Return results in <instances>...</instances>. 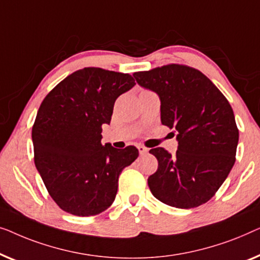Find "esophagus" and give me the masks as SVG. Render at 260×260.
Returning <instances> with one entry per match:
<instances>
[{"label": "esophagus", "instance_id": "esophagus-1", "mask_svg": "<svg viewBox=\"0 0 260 260\" xmlns=\"http://www.w3.org/2000/svg\"><path fill=\"white\" fill-rule=\"evenodd\" d=\"M138 149H139V153H140L141 155L142 154H146V153L148 152V148H146L145 146H142V145H139L138 146Z\"/></svg>", "mask_w": 260, "mask_h": 260}]
</instances>
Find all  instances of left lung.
<instances>
[{
  "label": "left lung",
  "instance_id": "obj_1",
  "mask_svg": "<svg viewBox=\"0 0 260 260\" xmlns=\"http://www.w3.org/2000/svg\"><path fill=\"white\" fill-rule=\"evenodd\" d=\"M133 76L158 95L161 123L177 131L175 154L161 147L149 151L159 162L148 178L152 194L177 208L207 203L236 161L239 132L231 105L202 72L186 66L168 64Z\"/></svg>",
  "mask_w": 260,
  "mask_h": 260
}]
</instances>
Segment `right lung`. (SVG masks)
I'll list each match as a JSON object with an SVG mask.
<instances>
[{
	"mask_svg": "<svg viewBox=\"0 0 260 260\" xmlns=\"http://www.w3.org/2000/svg\"><path fill=\"white\" fill-rule=\"evenodd\" d=\"M134 85L129 74L83 68L62 80L40 106L31 131L35 166L50 197L68 213L89 217L107 210L120 173L138 158L134 146L101 144L115 100Z\"/></svg>",
	"mask_w": 260,
	"mask_h": 260,
	"instance_id": "right-lung-1",
	"label": "right lung"
}]
</instances>
